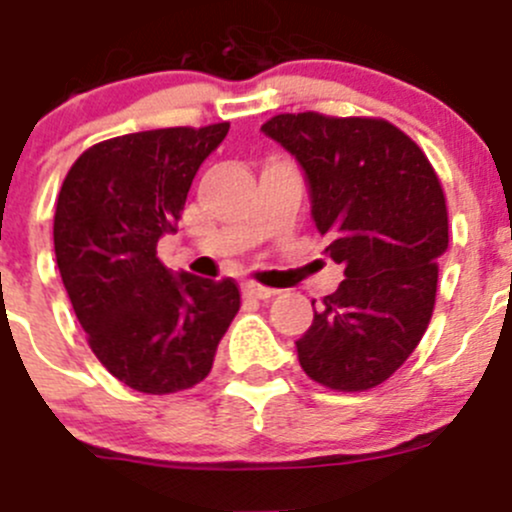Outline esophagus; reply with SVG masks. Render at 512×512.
<instances>
[{
  "instance_id": "34e87169",
  "label": "esophagus",
  "mask_w": 512,
  "mask_h": 512,
  "mask_svg": "<svg viewBox=\"0 0 512 512\" xmlns=\"http://www.w3.org/2000/svg\"><path fill=\"white\" fill-rule=\"evenodd\" d=\"M245 296L247 298H255V301H267V298L275 296V290L273 288H265V285L247 283L245 285Z\"/></svg>"
}]
</instances>
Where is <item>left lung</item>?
<instances>
[{"instance_id": "1", "label": "left lung", "mask_w": 512, "mask_h": 512, "mask_svg": "<svg viewBox=\"0 0 512 512\" xmlns=\"http://www.w3.org/2000/svg\"><path fill=\"white\" fill-rule=\"evenodd\" d=\"M262 132L306 170L313 222L344 267L296 342L298 362L339 393L377 388L411 357L434 313L449 247L439 176L388 119L275 114Z\"/></svg>"}]
</instances>
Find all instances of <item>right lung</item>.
<instances>
[{
    "mask_svg": "<svg viewBox=\"0 0 512 512\" xmlns=\"http://www.w3.org/2000/svg\"><path fill=\"white\" fill-rule=\"evenodd\" d=\"M229 122L104 140L78 155L53 219L55 260L101 365L137 393L193 388L239 311L232 278L170 275L158 239L176 232L199 165Z\"/></svg>",
    "mask_w": 512,
    "mask_h": 512,
    "instance_id": "obj_1",
    "label": "right lung"
}]
</instances>
